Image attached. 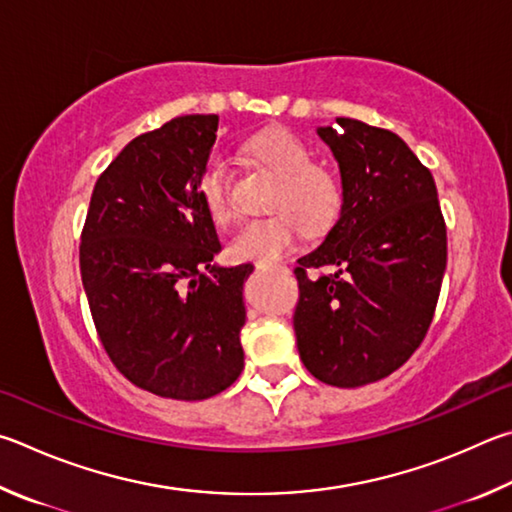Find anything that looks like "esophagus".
<instances>
[{
    "mask_svg": "<svg viewBox=\"0 0 512 512\" xmlns=\"http://www.w3.org/2000/svg\"><path fill=\"white\" fill-rule=\"evenodd\" d=\"M256 270H270V265H263V263H258V265H256Z\"/></svg>",
    "mask_w": 512,
    "mask_h": 512,
    "instance_id": "esophagus-1",
    "label": "esophagus"
}]
</instances>
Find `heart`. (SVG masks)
Segmentation results:
<instances>
[{
  "label": "heart",
  "mask_w": 512,
  "mask_h": 512,
  "mask_svg": "<svg viewBox=\"0 0 512 512\" xmlns=\"http://www.w3.org/2000/svg\"><path fill=\"white\" fill-rule=\"evenodd\" d=\"M245 152L279 179V186L272 195L276 213L245 222L229 240L227 251L233 261H279L297 245L301 227L310 233L333 227L344 206V188L333 170L315 164L306 141L288 128H270L254 134L245 143ZM197 193L215 224L231 222V179L222 161H206L197 177Z\"/></svg>",
  "instance_id": "1"
}]
</instances>
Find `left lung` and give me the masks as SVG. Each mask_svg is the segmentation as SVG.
Returning <instances> with one entry per match:
<instances>
[{"label": "left lung", "instance_id": "1", "mask_svg": "<svg viewBox=\"0 0 512 512\" xmlns=\"http://www.w3.org/2000/svg\"><path fill=\"white\" fill-rule=\"evenodd\" d=\"M317 132L339 164L344 206L326 240L294 267L292 319L306 369L353 389L387 378L423 344L447 229L432 173L398 134L357 119Z\"/></svg>", "mask_w": 512, "mask_h": 512}]
</instances>
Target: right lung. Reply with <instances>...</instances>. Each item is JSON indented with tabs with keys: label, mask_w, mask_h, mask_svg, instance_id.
<instances>
[{
	"label": "right lung",
	"mask_w": 512,
	"mask_h": 512,
	"mask_svg": "<svg viewBox=\"0 0 512 512\" xmlns=\"http://www.w3.org/2000/svg\"><path fill=\"white\" fill-rule=\"evenodd\" d=\"M215 114L177 116L139 134L96 179L80 276L98 339L134 387L206 400L245 366L242 283L251 265L215 267V224L197 193Z\"/></svg>",
	"instance_id": "add662e5"
}]
</instances>
